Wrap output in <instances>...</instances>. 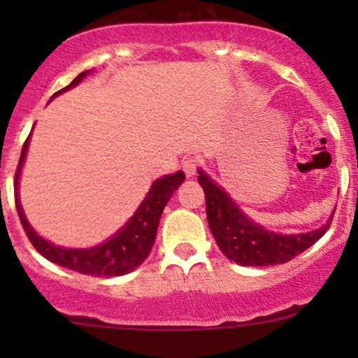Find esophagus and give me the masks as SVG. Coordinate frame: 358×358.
<instances>
[{
    "instance_id": "34e87169",
    "label": "esophagus",
    "mask_w": 358,
    "mask_h": 358,
    "mask_svg": "<svg viewBox=\"0 0 358 358\" xmlns=\"http://www.w3.org/2000/svg\"><path fill=\"white\" fill-rule=\"evenodd\" d=\"M201 166H202V161L199 157H185L182 168H183V171H185L187 176H194V175H197V169H199Z\"/></svg>"
}]
</instances>
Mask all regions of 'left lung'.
I'll return each instance as SVG.
<instances>
[{
    "mask_svg": "<svg viewBox=\"0 0 358 358\" xmlns=\"http://www.w3.org/2000/svg\"><path fill=\"white\" fill-rule=\"evenodd\" d=\"M197 182L206 194V213L216 244L223 255L243 266H266L287 263L312 244H315L331 227L333 216L326 225L308 234H282L265 230L251 222L229 194L216 185L204 171L199 169Z\"/></svg>",
    "mask_w": 358,
    "mask_h": 358,
    "instance_id": "8db88e82",
    "label": "left lung"
}]
</instances>
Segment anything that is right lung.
Here are the masks:
<instances>
[{
    "label": "right lung",
    "mask_w": 358,
    "mask_h": 358,
    "mask_svg": "<svg viewBox=\"0 0 358 358\" xmlns=\"http://www.w3.org/2000/svg\"><path fill=\"white\" fill-rule=\"evenodd\" d=\"M90 74V71L81 72L71 85L57 92L52 99L60 95L62 92H67L72 86L79 85L83 78ZM29 138L24 142L22 154H20L19 166H17L15 173V206L17 213H19L20 223H22L25 234H27L29 241L39 255L45 256L50 262L57 263L66 268L76 270L85 275H95V277H114V275H124V273L131 272L136 266L142 265L143 259L149 256L150 249L154 246L157 234L159 220H161L162 209L171 199L175 190L182 185L185 180L183 171H176L175 175H166L162 178L156 180L150 187L149 194L143 199L140 208L136 209L135 215L129 218V222L122 227L119 232H115L109 241L102 243L100 246L90 248V249H66L55 246V244L48 243L43 237H39L34 232L31 225H29L27 218H25L22 206L19 201V192H17V185H19L20 169H22L25 154H27Z\"/></svg>",
    "instance_id": "right-lung-1"
}]
</instances>
